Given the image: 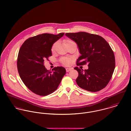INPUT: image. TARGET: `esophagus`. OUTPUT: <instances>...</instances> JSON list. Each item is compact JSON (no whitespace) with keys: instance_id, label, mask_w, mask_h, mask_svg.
Listing matches in <instances>:
<instances>
[{"instance_id":"esophagus-1","label":"esophagus","mask_w":131,"mask_h":131,"mask_svg":"<svg viewBox=\"0 0 131 131\" xmlns=\"http://www.w3.org/2000/svg\"><path fill=\"white\" fill-rule=\"evenodd\" d=\"M72 70V68H66V71H67V72H68L71 71Z\"/></svg>"}]
</instances>
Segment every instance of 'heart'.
Instances as JSON below:
<instances>
[{
	"label": "heart",
	"mask_w": 131,
	"mask_h": 131,
	"mask_svg": "<svg viewBox=\"0 0 131 131\" xmlns=\"http://www.w3.org/2000/svg\"><path fill=\"white\" fill-rule=\"evenodd\" d=\"M64 44L66 46H67L68 45H70V44H75V43L71 40H64ZM57 45V43H55L53 45V46H52V48H51V51L52 52H54V50H55V47ZM61 62L65 66H70L72 63V59L70 58H69V57H63L61 59Z\"/></svg>",
	"instance_id": "obj_1"
}]
</instances>
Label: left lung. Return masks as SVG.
Returning a JSON list of instances; mask_svg holds the SVG:
<instances>
[{
	"instance_id": "left-lung-1",
	"label": "left lung",
	"mask_w": 131,
	"mask_h": 131,
	"mask_svg": "<svg viewBox=\"0 0 131 131\" xmlns=\"http://www.w3.org/2000/svg\"><path fill=\"white\" fill-rule=\"evenodd\" d=\"M66 36L78 47L81 55L77 59V65L88 63L87 70L74 68L78 72L76 80L77 85L91 92H96L106 87L115 66L114 54L109 44L102 37L85 32L66 33Z\"/></svg>"
}]
</instances>
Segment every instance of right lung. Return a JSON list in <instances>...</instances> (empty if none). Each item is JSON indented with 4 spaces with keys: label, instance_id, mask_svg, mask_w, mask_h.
Instances as JSON below:
<instances>
[{
    "label": "right lung",
    "instance_id": "right-lung-1",
    "mask_svg": "<svg viewBox=\"0 0 131 131\" xmlns=\"http://www.w3.org/2000/svg\"><path fill=\"white\" fill-rule=\"evenodd\" d=\"M64 34L39 35L26 40L19 50L17 68L20 77L26 86L38 95L53 92L66 73L62 67H55L51 71L44 66V60L52 56V46Z\"/></svg>",
    "mask_w": 131,
    "mask_h": 131
}]
</instances>
